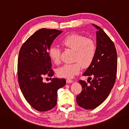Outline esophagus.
Listing matches in <instances>:
<instances>
[{
  "mask_svg": "<svg viewBox=\"0 0 129 129\" xmlns=\"http://www.w3.org/2000/svg\"><path fill=\"white\" fill-rule=\"evenodd\" d=\"M73 82V81L71 80V79H67L66 80V83H72Z\"/></svg>",
  "mask_w": 129,
  "mask_h": 129,
  "instance_id": "1",
  "label": "esophagus"
}]
</instances>
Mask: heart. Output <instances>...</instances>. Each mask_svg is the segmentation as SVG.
I'll list each match as a JSON object with an SVG mask.
<instances>
[{"label": "heart", "instance_id": "heart-1", "mask_svg": "<svg viewBox=\"0 0 129 129\" xmlns=\"http://www.w3.org/2000/svg\"><path fill=\"white\" fill-rule=\"evenodd\" d=\"M61 44L74 51V60L77 61L59 68L57 71L59 77L72 78L80 72L81 64L86 67L91 63L96 54V45L92 39L78 34H72L65 37ZM60 49L56 47L52 46L49 49V56L55 64L60 62Z\"/></svg>", "mask_w": 129, "mask_h": 129}]
</instances>
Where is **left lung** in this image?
<instances>
[{
	"label": "left lung",
	"instance_id": "1",
	"mask_svg": "<svg viewBox=\"0 0 129 129\" xmlns=\"http://www.w3.org/2000/svg\"><path fill=\"white\" fill-rule=\"evenodd\" d=\"M96 32V49L93 59L82 74L88 78V84L79 80L82 91L77 96L78 105L92 109L102 104L110 93L115 83L117 73V52L114 43L102 28L93 24Z\"/></svg>",
	"mask_w": 129,
	"mask_h": 129
}]
</instances>
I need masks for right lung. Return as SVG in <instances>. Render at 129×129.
<instances>
[{"label": "right lung", "instance_id": "add662e5", "mask_svg": "<svg viewBox=\"0 0 129 129\" xmlns=\"http://www.w3.org/2000/svg\"><path fill=\"white\" fill-rule=\"evenodd\" d=\"M63 31L41 28L22 46L17 63L18 81L21 91L30 105L39 112L51 109L57 104V90L66 84L64 79L52 78L43 82L42 77L54 75L49 49Z\"/></svg>", "mask_w": 129, "mask_h": 129}]
</instances>
